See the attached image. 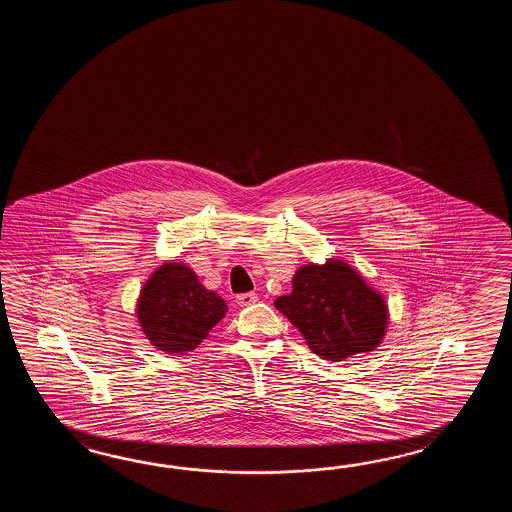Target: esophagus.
Listing matches in <instances>:
<instances>
[{
  "mask_svg": "<svg viewBox=\"0 0 512 512\" xmlns=\"http://www.w3.org/2000/svg\"><path fill=\"white\" fill-rule=\"evenodd\" d=\"M236 302L241 305V307H247V305L256 304L258 302V294L256 293H241L236 296Z\"/></svg>",
  "mask_w": 512,
  "mask_h": 512,
  "instance_id": "esophagus-1",
  "label": "esophagus"
}]
</instances>
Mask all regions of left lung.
Instances as JSON below:
<instances>
[{
  "instance_id": "8db88e82",
  "label": "left lung",
  "mask_w": 512,
  "mask_h": 512,
  "mask_svg": "<svg viewBox=\"0 0 512 512\" xmlns=\"http://www.w3.org/2000/svg\"><path fill=\"white\" fill-rule=\"evenodd\" d=\"M305 344L331 362L370 353L388 331V302L346 260L305 263L293 276V291L274 300Z\"/></svg>"
}]
</instances>
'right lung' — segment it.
Wrapping results in <instances>:
<instances>
[{"mask_svg": "<svg viewBox=\"0 0 512 512\" xmlns=\"http://www.w3.org/2000/svg\"><path fill=\"white\" fill-rule=\"evenodd\" d=\"M229 307L216 291L199 283L183 261H164L142 285L135 305L144 337L168 355L196 349Z\"/></svg>", "mask_w": 512, "mask_h": 512, "instance_id": "1", "label": "right lung"}]
</instances>
